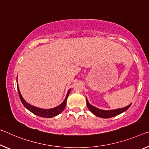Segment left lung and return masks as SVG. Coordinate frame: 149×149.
<instances>
[{"label": "left lung", "instance_id": "8db88e82", "mask_svg": "<svg viewBox=\"0 0 149 149\" xmlns=\"http://www.w3.org/2000/svg\"><path fill=\"white\" fill-rule=\"evenodd\" d=\"M131 105V104H130L125 107L121 108V109H118L105 111V110L100 109L96 108L94 107V106L90 105L88 101H87V107H88L89 109L90 110L94 115H95L96 116H97L99 117H101V118H110V117L117 116V115L121 114V113H122L123 112L125 111L127 109H128Z\"/></svg>", "mask_w": 149, "mask_h": 149}]
</instances>
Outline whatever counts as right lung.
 Segmentation results:
<instances>
[{
  "label": "right lung",
  "instance_id": "add662e5",
  "mask_svg": "<svg viewBox=\"0 0 149 149\" xmlns=\"http://www.w3.org/2000/svg\"><path fill=\"white\" fill-rule=\"evenodd\" d=\"M17 88H18V95H19L20 99L21 101H22V103L24 105V107L26 108L27 109L29 110L30 112L34 113V114L38 115V116H40L42 117H46V118H51V117H55V116H56V115H59L60 113H62L63 111V109H64L65 107L66 101H67L68 97V95H69L70 92L71 91V89H70V90L68 91L67 95H66V97L62 104L55 108L50 109H40V108L36 107H34V106L28 104V103L26 102L25 100L22 98V95H21L20 91H19V89H18V86H17Z\"/></svg>",
  "mask_w": 149,
  "mask_h": 149
}]
</instances>
